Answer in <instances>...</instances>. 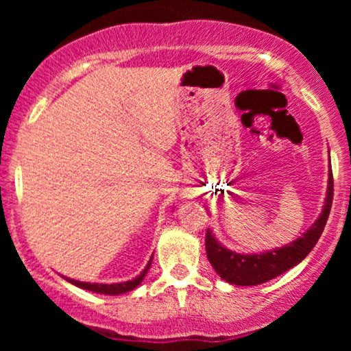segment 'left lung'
Returning <instances> with one entry per match:
<instances>
[{
  "label": "left lung",
  "instance_id": "1",
  "mask_svg": "<svg viewBox=\"0 0 351 351\" xmlns=\"http://www.w3.org/2000/svg\"><path fill=\"white\" fill-rule=\"evenodd\" d=\"M333 201V175L330 171L327 198H325V206L322 209V215L312 224V228L299 237L293 243L284 245L280 249H274L269 252L261 254H237L234 251L221 245L211 234V231L206 232V256L209 264L215 267V271L219 274L221 279H224L229 284L236 285H257L264 282L276 279L277 276L284 274L293 265H297L308 252L312 251L313 245L320 239L324 232L325 224H327L330 208Z\"/></svg>",
  "mask_w": 351,
  "mask_h": 351
}]
</instances>
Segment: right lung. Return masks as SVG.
Instances as JSON below:
<instances>
[{"instance_id":"1","label":"right lung","mask_w":351,"mask_h":351,"mask_svg":"<svg viewBox=\"0 0 351 351\" xmlns=\"http://www.w3.org/2000/svg\"><path fill=\"white\" fill-rule=\"evenodd\" d=\"M150 264H152V259L138 277H135V279L127 280V282H120V284H90V282H80V280H74V279H66V280H69L71 284L77 285V287L86 289V291H90V292L106 293V295H120V293L130 292V291H134L135 287H138L140 282L143 280L145 276H147L148 269H150Z\"/></svg>"}]
</instances>
